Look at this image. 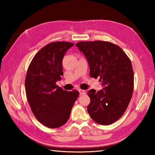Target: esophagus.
<instances>
[{"instance_id":"obj_1","label":"esophagus","mask_w":155,"mask_h":155,"mask_svg":"<svg viewBox=\"0 0 155 155\" xmlns=\"http://www.w3.org/2000/svg\"><path fill=\"white\" fill-rule=\"evenodd\" d=\"M78 91H79V94L80 95H83V94H86V91L85 90H78Z\"/></svg>"}]
</instances>
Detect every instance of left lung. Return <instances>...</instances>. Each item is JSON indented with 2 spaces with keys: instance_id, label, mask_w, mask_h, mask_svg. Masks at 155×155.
Segmentation results:
<instances>
[{
  "instance_id": "obj_1",
  "label": "left lung",
  "mask_w": 155,
  "mask_h": 155,
  "mask_svg": "<svg viewBox=\"0 0 155 155\" xmlns=\"http://www.w3.org/2000/svg\"><path fill=\"white\" fill-rule=\"evenodd\" d=\"M76 46L87 60L90 77H99L104 87L88 91L89 114L99 124H113L124 114L133 95L130 60L120 47L108 41H80Z\"/></svg>"
}]
</instances>
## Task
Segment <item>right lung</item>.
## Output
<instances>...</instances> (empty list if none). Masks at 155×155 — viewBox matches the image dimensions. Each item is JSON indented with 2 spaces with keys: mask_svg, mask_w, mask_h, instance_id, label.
I'll return each instance as SVG.
<instances>
[{
  "mask_svg": "<svg viewBox=\"0 0 155 155\" xmlns=\"http://www.w3.org/2000/svg\"><path fill=\"white\" fill-rule=\"evenodd\" d=\"M74 46L66 41L52 42L38 51L28 66L25 91L31 111L46 127H61L69 119L78 91H68L56 85L63 75L62 60Z\"/></svg>",
  "mask_w": 155,
  "mask_h": 155,
  "instance_id": "right-lung-1",
  "label": "right lung"
}]
</instances>
